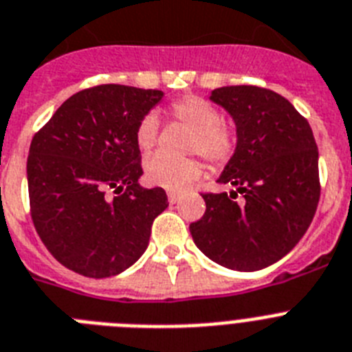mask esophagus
I'll return each instance as SVG.
<instances>
[{
    "mask_svg": "<svg viewBox=\"0 0 352 352\" xmlns=\"http://www.w3.org/2000/svg\"><path fill=\"white\" fill-rule=\"evenodd\" d=\"M179 199H182V196H179V194H174V192H169V203H170V205H176V203H178Z\"/></svg>",
    "mask_w": 352,
    "mask_h": 352,
    "instance_id": "obj_1",
    "label": "esophagus"
}]
</instances>
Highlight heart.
<instances>
[{
  "instance_id": "obj_1",
  "label": "heart",
  "mask_w": 352,
  "mask_h": 352,
  "mask_svg": "<svg viewBox=\"0 0 352 352\" xmlns=\"http://www.w3.org/2000/svg\"><path fill=\"white\" fill-rule=\"evenodd\" d=\"M173 116L182 124L194 131L188 144V151L199 153L213 165L226 164L235 151V133L230 126L221 122L217 108L206 99L187 96L173 104ZM158 139V117L146 113L137 124L135 140L142 153L153 151ZM205 174L199 160H170L155 155L146 162L147 182L170 192H185Z\"/></svg>"
}]
</instances>
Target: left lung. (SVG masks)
I'll use <instances>...</instances> for the list:
<instances>
[{"instance_id":"obj_1","label":"left lung","mask_w":352,"mask_h":352,"mask_svg":"<svg viewBox=\"0 0 352 352\" xmlns=\"http://www.w3.org/2000/svg\"><path fill=\"white\" fill-rule=\"evenodd\" d=\"M210 101L235 122V153L217 179L235 190L203 194L206 212L192 222L190 235L201 253L226 269H265L296 248L317 210L314 131L274 90L221 87L212 90ZM239 193L243 199L236 201Z\"/></svg>"}]
</instances>
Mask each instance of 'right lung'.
<instances>
[{"instance_id":"add662e5","label":"right lung","mask_w":352,"mask_h":352,"mask_svg":"<svg viewBox=\"0 0 352 352\" xmlns=\"http://www.w3.org/2000/svg\"><path fill=\"white\" fill-rule=\"evenodd\" d=\"M162 98V90L113 83L80 90L33 137L26 164L33 224L47 251L78 274L110 278L133 265L169 206L164 188L140 187L135 140Z\"/></svg>"}]
</instances>
